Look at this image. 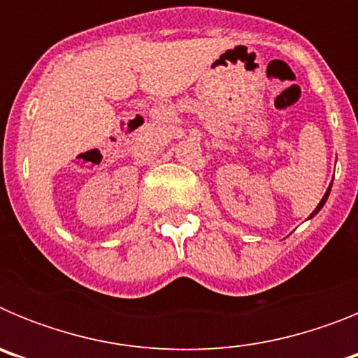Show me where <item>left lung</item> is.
<instances>
[{
  "label": "left lung",
  "instance_id": "left-lung-1",
  "mask_svg": "<svg viewBox=\"0 0 358 358\" xmlns=\"http://www.w3.org/2000/svg\"><path fill=\"white\" fill-rule=\"evenodd\" d=\"M330 189H331V185H330V188L327 189V194H324V197H322V199H321V202H319V204H317V208H315V210L312 211V215H310V217H314V215H315V213H319V210H321V208L324 206V202H327L328 195H330Z\"/></svg>",
  "mask_w": 358,
  "mask_h": 358
}]
</instances>
